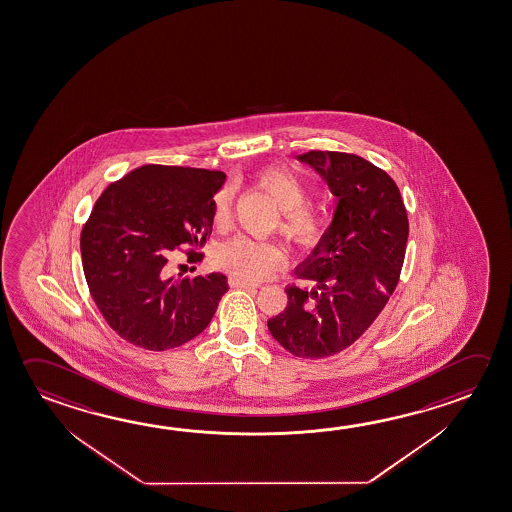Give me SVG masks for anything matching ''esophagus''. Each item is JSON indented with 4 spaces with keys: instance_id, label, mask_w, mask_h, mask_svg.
Instances as JSON below:
<instances>
[{
    "instance_id": "1",
    "label": "esophagus",
    "mask_w": 512,
    "mask_h": 512,
    "mask_svg": "<svg viewBox=\"0 0 512 512\" xmlns=\"http://www.w3.org/2000/svg\"><path fill=\"white\" fill-rule=\"evenodd\" d=\"M228 284H230V287H235V289H255V287H259V284L246 282V280H243V278L237 277L228 278Z\"/></svg>"
}]
</instances>
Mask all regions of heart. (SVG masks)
Returning a JSON list of instances; mask_svg holds the SVG:
<instances>
[{
    "mask_svg": "<svg viewBox=\"0 0 512 512\" xmlns=\"http://www.w3.org/2000/svg\"><path fill=\"white\" fill-rule=\"evenodd\" d=\"M255 185L277 205L280 214V232L298 248H313L322 239L323 216L318 208L307 205V185L282 167H266L253 176ZM230 190H221L214 203V221L223 225L230 216ZM282 260L277 244L255 241L250 237H235L216 252L219 268L230 271L244 280L268 277Z\"/></svg>",
    "mask_w": 512,
    "mask_h": 512,
    "instance_id": "1",
    "label": "heart"
}]
</instances>
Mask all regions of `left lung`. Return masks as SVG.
<instances>
[{"label":"left lung","mask_w":512,"mask_h":512,"mask_svg":"<svg viewBox=\"0 0 512 512\" xmlns=\"http://www.w3.org/2000/svg\"><path fill=\"white\" fill-rule=\"evenodd\" d=\"M338 199L331 225L295 268L314 287L287 286L271 336L296 358H329L367 331L403 268L408 217L394 180L356 154H300Z\"/></svg>","instance_id":"8db88e82"}]
</instances>
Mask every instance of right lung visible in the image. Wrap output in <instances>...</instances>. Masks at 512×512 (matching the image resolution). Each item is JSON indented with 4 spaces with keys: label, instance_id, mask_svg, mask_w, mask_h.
<instances>
[{
    "label": "right lung",
    "instance_id": "obj_1",
    "mask_svg": "<svg viewBox=\"0 0 512 512\" xmlns=\"http://www.w3.org/2000/svg\"><path fill=\"white\" fill-rule=\"evenodd\" d=\"M225 180V172L144 165L111 183L91 210L84 277L109 327L136 347L174 349L196 338L228 291L223 273L171 277L167 268L178 246L198 248L212 234Z\"/></svg>",
    "mask_w": 512,
    "mask_h": 512
}]
</instances>
